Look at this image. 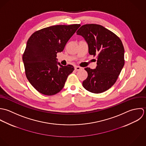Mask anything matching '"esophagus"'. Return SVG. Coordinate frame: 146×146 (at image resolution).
<instances>
[{
	"label": "esophagus",
	"instance_id": "esophagus-1",
	"mask_svg": "<svg viewBox=\"0 0 146 146\" xmlns=\"http://www.w3.org/2000/svg\"><path fill=\"white\" fill-rule=\"evenodd\" d=\"M74 69H75V70H76L78 71V70H81V69H82V68H81V67H80V66H75V68H74Z\"/></svg>",
	"mask_w": 146,
	"mask_h": 146
}]
</instances>
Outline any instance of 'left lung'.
Instances as JSON below:
<instances>
[{"label": "left lung", "mask_w": 146, "mask_h": 146, "mask_svg": "<svg viewBox=\"0 0 146 146\" xmlns=\"http://www.w3.org/2000/svg\"><path fill=\"white\" fill-rule=\"evenodd\" d=\"M77 34L84 38L89 54L96 56L97 60L95 69L85 68L88 76L82 85L91 92H103L115 84L124 65L122 43L115 33L97 24L82 25Z\"/></svg>", "instance_id": "8db88e82"}]
</instances>
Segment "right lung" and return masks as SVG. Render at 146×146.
Masks as SVG:
<instances>
[{
    "instance_id": "obj_1",
    "label": "right lung",
    "mask_w": 146,
    "mask_h": 146,
    "mask_svg": "<svg viewBox=\"0 0 146 146\" xmlns=\"http://www.w3.org/2000/svg\"><path fill=\"white\" fill-rule=\"evenodd\" d=\"M80 26H52L34 32L29 38L23 61L28 81L39 92L53 95L64 88L68 76L74 69L72 65H61L56 55L63 51Z\"/></svg>"
}]
</instances>
